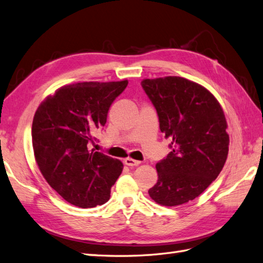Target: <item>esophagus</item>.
Listing matches in <instances>:
<instances>
[{"mask_svg": "<svg viewBox=\"0 0 263 263\" xmlns=\"http://www.w3.org/2000/svg\"><path fill=\"white\" fill-rule=\"evenodd\" d=\"M124 163L126 165L128 166H137L141 164V162L137 161V160H134V159H130V157H127V159H125Z\"/></svg>", "mask_w": 263, "mask_h": 263, "instance_id": "esophagus-1", "label": "esophagus"}]
</instances>
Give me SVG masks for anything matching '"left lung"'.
Here are the masks:
<instances>
[{
  "mask_svg": "<svg viewBox=\"0 0 263 263\" xmlns=\"http://www.w3.org/2000/svg\"><path fill=\"white\" fill-rule=\"evenodd\" d=\"M141 84L172 149L156 164L159 179L149 197L163 206L182 205L202 194L225 164L230 137L224 111L206 87L183 78L145 79Z\"/></svg>",
  "mask_w": 263,
  "mask_h": 263,
  "instance_id": "8db88e82",
  "label": "left lung"
}]
</instances>
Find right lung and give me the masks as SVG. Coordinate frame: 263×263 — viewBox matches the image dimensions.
<instances>
[{"label":"right lung","mask_w":263,"mask_h":263,"mask_svg":"<svg viewBox=\"0 0 263 263\" xmlns=\"http://www.w3.org/2000/svg\"><path fill=\"white\" fill-rule=\"evenodd\" d=\"M128 81L64 85L40 103L32 121V147L40 172L67 202L102 205L122 171V163L90 149L109 108Z\"/></svg>","instance_id":"right-lung-1"}]
</instances>
